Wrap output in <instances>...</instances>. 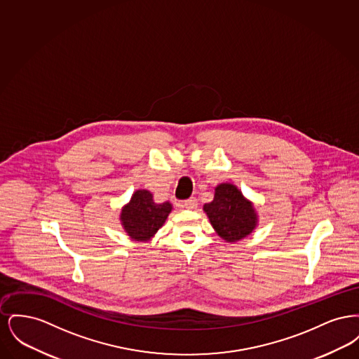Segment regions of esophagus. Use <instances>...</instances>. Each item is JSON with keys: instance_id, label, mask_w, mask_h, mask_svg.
<instances>
[{"instance_id": "obj_1", "label": "esophagus", "mask_w": 359, "mask_h": 359, "mask_svg": "<svg viewBox=\"0 0 359 359\" xmlns=\"http://www.w3.org/2000/svg\"><path fill=\"white\" fill-rule=\"evenodd\" d=\"M196 205H198V199L196 198H189L187 201H184L183 203H182V207L183 208H187V210H194V208H196Z\"/></svg>"}]
</instances>
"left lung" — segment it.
<instances>
[{"mask_svg":"<svg viewBox=\"0 0 359 359\" xmlns=\"http://www.w3.org/2000/svg\"><path fill=\"white\" fill-rule=\"evenodd\" d=\"M203 210L217 234L231 243L248 237L258 223L253 203L230 183L217 186L212 202L205 203Z\"/></svg>","mask_w":359,"mask_h":359,"instance_id":"obj_1","label":"left lung"}]
</instances>
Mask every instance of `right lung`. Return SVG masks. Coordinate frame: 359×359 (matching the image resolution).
I'll return each mask as SVG.
<instances>
[{
	"label": "right lung",
	"instance_id": "add662e5",
	"mask_svg": "<svg viewBox=\"0 0 359 359\" xmlns=\"http://www.w3.org/2000/svg\"><path fill=\"white\" fill-rule=\"evenodd\" d=\"M171 211L170 202L154 203V195L148 189H137L130 202L121 210V224L130 238L147 242L164 224Z\"/></svg>",
	"mask_w": 359,
	"mask_h": 359
}]
</instances>
